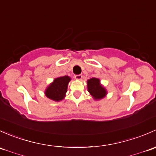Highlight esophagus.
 I'll return each instance as SVG.
<instances>
[{
	"label": "esophagus",
	"mask_w": 156,
	"mask_h": 156,
	"mask_svg": "<svg viewBox=\"0 0 156 156\" xmlns=\"http://www.w3.org/2000/svg\"><path fill=\"white\" fill-rule=\"evenodd\" d=\"M75 78L77 80H81L82 78V75H75Z\"/></svg>",
	"instance_id": "esophagus-1"
}]
</instances>
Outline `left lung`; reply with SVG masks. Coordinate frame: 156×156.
Here are the masks:
<instances>
[{
	"label": "left lung",
	"instance_id": "obj_1",
	"mask_svg": "<svg viewBox=\"0 0 156 156\" xmlns=\"http://www.w3.org/2000/svg\"><path fill=\"white\" fill-rule=\"evenodd\" d=\"M87 89L95 99H102L106 95V90L99 83L98 78H90L87 81Z\"/></svg>",
	"mask_w": 156,
	"mask_h": 156
}]
</instances>
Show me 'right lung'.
<instances>
[{"mask_svg": "<svg viewBox=\"0 0 156 156\" xmlns=\"http://www.w3.org/2000/svg\"><path fill=\"white\" fill-rule=\"evenodd\" d=\"M69 81L70 78L68 76L55 78L54 82L45 90L47 97L57 101L63 99L67 91V86Z\"/></svg>", "mask_w": 156, "mask_h": 156, "instance_id": "add662e5", "label": "right lung"}]
</instances>
